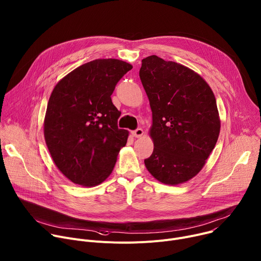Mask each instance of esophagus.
Segmentation results:
<instances>
[{
  "instance_id": "1",
  "label": "esophagus",
  "mask_w": 261,
  "mask_h": 261,
  "mask_svg": "<svg viewBox=\"0 0 261 261\" xmlns=\"http://www.w3.org/2000/svg\"><path fill=\"white\" fill-rule=\"evenodd\" d=\"M143 134H144V132L142 128H137L136 130L133 132V136L136 138H141L143 136Z\"/></svg>"
}]
</instances>
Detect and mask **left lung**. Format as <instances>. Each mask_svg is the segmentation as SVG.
Returning a JSON list of instances; mask_svg holds the SVG:
<instances>
[{"label": "left lung", "mask_w": 261, "mask_h": 261, "mask_svg": "<svg viewBox=\"0 0 261 261\" xmlns=\"http://www.w3.org/2000/svg\"><path fill=\"white\" fill-rule=\"evenodd\" d=\"M139 75L152 111L154 145L144 163L163 184L186 182L203 168L219 138L214 92L192 69L155 55L142 60Z\"/></svg>", "instance_id": "left-lung-1"}]
</instances>
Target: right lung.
I'll list each match as a JSON object with an SVG mask.
<instances>
[{"label": "right lung", "mask_w": 261, "mask_h": 261, "mask_svg": "<svg viewBox=\"0 0 261 261\" xmlns=\"http://www.w3.org/2000/svg\"><path fill=\"white\" fill-rule=\"evenodd\" d=\"M133 66L117 59L83 64L58 83L48 99L44 139L56 166L73 184L94 187L112 173L128 132L111 95Z\"/></svg>", "instance_id": "right-lung-1"}]
</instances>
